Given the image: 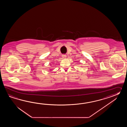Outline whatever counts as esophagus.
<instances>
[{"label":"esophagus","mask_w":127,"mask_h":127,"mask_svg":"<svg viewBox=\"0 0 127 127\" xmlns=\"http://www.w3.org/2000/svg\"><path fill=\"white\" fill-rule=\"evenodd\" d=\"M66 55H65V54H63L62 55V57L63 59H66Z\"/></svg>","instance_id":"obj_1"}]
</instances>
